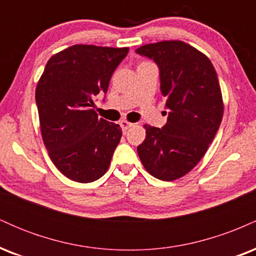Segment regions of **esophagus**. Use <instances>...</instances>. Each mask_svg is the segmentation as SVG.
I'll return each mask as SVG.
<instances>
[{
	"mask_svg": "<svg viewBox=\"0 0 256 256\" xmlns=\"http://www.w3.org/2000/svg\"><path fill=\"white\" fill-rule=\"evenodd\" d=\"M120 126H122V131L126 132V131L128 130V128H131V126H134V124H132V122H126V120H122V122H120Z\"/></svg>",
	"mask_w": 256,
	"mask_h": 256,
	"instance_id": "esophagus-1",
	"label": "esophagus"
}]
</instances>
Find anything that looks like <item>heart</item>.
I'll return each mask as SVG.
<instances>
[{
  "instance_id": "1",
  "label": "heart",
  "mask_w": 256,
  "mask_h": 256,
  "mask_svg": "<svg viewBox=\"0 0 256 256\" xmlns=\"http://www.w3.org/2000/svg\"><path fill=\"white\" fill-rule=\"evenodd\" d=\"M143 64H144V62H143Z\"/></svg>"
}]
</instances>
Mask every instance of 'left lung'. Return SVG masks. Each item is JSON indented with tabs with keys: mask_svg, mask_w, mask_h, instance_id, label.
<instances>
[{
	"mask_svg": "<svg viewBox=\"0 0 256 256\" xmlns=\"http://www.w3.org/2000/svg\"><path fill=\"white\" fill-rule=\"evenodd\" d=\"M136 52L158 64L168 110L162 128L144 125L138 156L152 177L176 180L204 158L222 122L224 102L218 76L204 52L182 40L146 44Z\"/></svg>",
	"mask_w": 256,
	"mask_h": 256,
	"instance_id": "1",
	"label": "left lung"
}]
</instances>
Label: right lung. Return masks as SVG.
I'll list each match as a JSON object with an SVG mask.
<instances>
[{"label":"right lung","instance_id":"1","mask_svg":"<svg viewBox=\"0 0 256 256\" xmlns=\"http://www.w3.org/2000/svg\"><path fill=\"white\" fill-rule=\"evenodd\" d=\"M128 48L76 44L52 55L36 88L40 134L52 164L79 183L107 172L122 138L118 124L98 118L94 98L106 94Z\"/></svg>","mask_w":256,"mask_h":256}]
</instances>
